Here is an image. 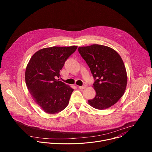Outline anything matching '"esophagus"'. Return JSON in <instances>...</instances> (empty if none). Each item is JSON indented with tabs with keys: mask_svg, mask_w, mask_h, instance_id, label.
<instances>
[{
	"mask_svg": "<svg viewBox=\"0 0 152 152\" xmlns=\"http://www.w3.org/2000/svg\"><path fill=\"white\" fill-rule=\"evenodd\" d=\"M86 88V85H83L82 86H79V88L80 89V90H83V89H85Z\"/></svg>",
	"mask_w": 152,
	"mask_h": 152,
	"instance_id": "34e87169",
	"label": "esophagus"
}]
</instances>
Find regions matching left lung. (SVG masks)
<instances>
[{
	"instance_id": "8db88e82",
	"label": "left lung",
	"mask_w": 152,
	"mask_h": 152,
	"mask_svg": "<svg viewBox=\"0 0 152 152\" xmlns=\"http://www.w3.org/2000/svg\"><path fill=\"white\" fill-rule=\"evenodd\" d=\"M78 51L95 80L96 95L88 100V103L100 110L112 106L123 96L127 85L126 70L121 56L112 48L99 45L80 47Z\"/></svg>"
}]
</instances>
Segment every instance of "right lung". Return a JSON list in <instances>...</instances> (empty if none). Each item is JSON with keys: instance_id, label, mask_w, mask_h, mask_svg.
<instances>
[{"instance_id": "obj_1", "label": "right lung", "mask_w": 152, "mask_h": 152, "mask_svg": "<svg viewBox=\"0 0 152 152\" xmlns=\"http://www.w3.org/2000/svg\"><path fill=\"white\" fill-rule=\"evenodd\" d=\"M77 46L42 49L31 58L25 72L27 88L37 104L48 114L66 108L73 89L59 81L60 70Z\"/></svg>"}]
</instances>
